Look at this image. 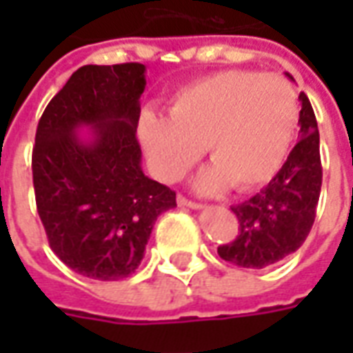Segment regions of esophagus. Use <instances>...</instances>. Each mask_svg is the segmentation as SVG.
I'll use <instances>...</instances> for the list:
<instances>
[{
	"label": "esophagus",
	"instance_id": "34e87169",
	"mask_svg": "<svg viewBox=\"0 0 353 353\" xmlns=\"http://www.w3.org/2000/svg\"><path fill=\"white\" fill-rule=\"evenodd\" d=\"M177 204L183 208H191V210H200L202 208V204H199V202H192V200L185 199V196H181V194H177Z\"/></svg>",
	"mask_w": 353,
	"mask_h": 353
}]
</instances>
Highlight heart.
I'll list each match as a JSON object with an SVG mask.
<instances>
[{
	"instance_id": "heart-1",
	"label": "heart",
	"mask_w": 353,
	"mask_h": 353,
	"mask_svg": "<svg viewBox=\"0 0 353 353\" xmlns=\"http://www.w3.org/2000/svg\"><path fill=\"white\" fill-rule=\"evenodd\" d=\"M296 126L299 100L285 77L230 70L181 88L168 117L145 113L138 134L153 174L166 183L183 177L206 147L212 166L194 179V189L210 194L229 183L245 192L270 181Z\"/></svg>"
}]
</instances>
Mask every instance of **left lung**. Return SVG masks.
<instances>
[{
  "mask_svg": "<svg viewBox=\"0 0 353 353\" xmlns=\"http://www.w3.org/2000/svg\"><path fill=\"white\" fill-rule=\"evenodd\" d=\"M289 79L295 81L289 73ZM299 141L288 161L265 189L230 210L236 214L240 234L219 245V257L244 268H265L296 252L310 232L319 191L321 159L316 115L306 94H299Z\"/></svg>",
  "mask_w": 353,
  "mask_h": 353,
  "instance_id": "8db88e82",
  "label": "left lung"
}]
</instances>
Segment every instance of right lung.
<instances>
[{
    "mask_svg": "<svg viewBox=\"0 0 353 353\" xmlns=\"http://www.w3.org/2000/svg\"><path fill=\"white\" fill-rule=\"evenodd\" d=\"M145 65H83L49 101L32 154L37 212L58 259L117 281L136 272L176 192L141 170L136 128ZM87 130L91 134L81 137Z\"/></svg>",
    "mask_w": 353,
    "mask_h": 353,
    "instance_id": "add662e5",
    "label": "right lung"
}]
</instances>
